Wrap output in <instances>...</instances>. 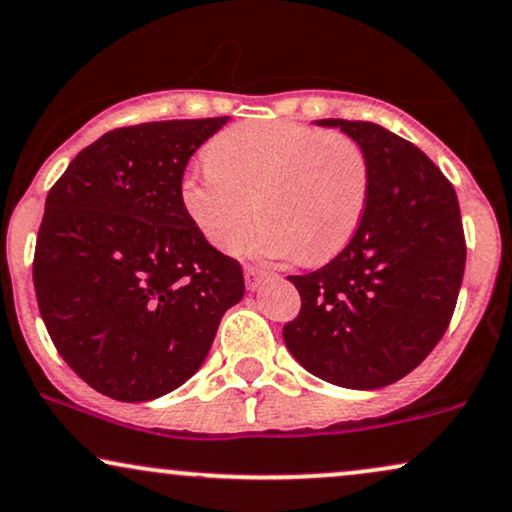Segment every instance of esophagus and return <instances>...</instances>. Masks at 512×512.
Returning <instances> with one entry per match:
<instances>
[{"instance_id":"1","label":"esophagus","mask_w":512,"mask_h":512,"mask_svg":"<svg viewBox=\"0 0 512 512\" xmlns=\"http://www.w3.org/2000/svg\"><path fill=\"white\" fill-rule=\"evenodd\" d=\"M262 278H267V271H264V269L252 267V264H248V267H245V283H248V288L260 286Z\"/></svg>"}]
</instances>
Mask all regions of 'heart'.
Wrapping results in <instances>:
<instances>
[{"mask_svg":"<svg viewBox=\"0 0 512 512\" xmlns=\"http://www.w3.org/2000/svg\"><path fill=\"white\" fill-rule=\"evenodd\" d=\"M371 170L347 134L290 120H250L208 146V165L181 181V205L219 250L319 264L345 248L364 217Z\"/></svg>","mask_w":512,"mask_h":512,"instance_id":"obj_1","label":"heart"}]
</instances>
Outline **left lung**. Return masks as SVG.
Segmentation results:
<instances>
[{
  "mask_svg": "<svg viewBox=\"0 0 512 512\" xmlns=\"http://www.w3.org/2000/svg\"><path fill=\"white\" fill-rule=\"evenodd\" d=\"M316 122L364 148L371 186L345 250L312 274L288 276L302 307L283 340L309 373L375 390L411 373L449 328L465 271L461 208L451 181L411 141L373 122Z\"/></svg>",
  "mask_w": 512,
  "mask_h": 512,
  "instance_id": "8db88e82",
  "label": "left lung"
}]
</instances>
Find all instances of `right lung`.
I'll return each mask as SVG.
<instances>
[{
    "instance_id": "add662e5",
    "label": "right lung",
    "mask_w": 512,
    "mask_h": 512,
    "mask_svg": "<svg viewBox=\"0 0 512 512\" xmlns=\"http://www.w3.org/2000/svg\"><path fill=\"white\" fill-rule=\"evenodd\" d=\"M226 120L118 127L51 186L32 260L37 304L63 361L106 397L177 390L245 293L241 262L181 205L191 155Z\"/></svg>"
}]
</instances>
